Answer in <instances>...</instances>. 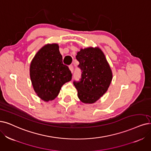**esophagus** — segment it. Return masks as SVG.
I'll return each instance as SVG.
<instances>
[{
    "instance_id": "esophagus-1",
    "label": "esophagus",
    "mask_w": 151,
    "mask_h": 151,
    "mask_svg": "<svg viewBox=\"0 0 151 151\" xmlns=\"http://www.w3.org/2000/svg\"><path fill=\"white\" fill-rule=\"evenodd\" d=\"M69 68L70 72L72 73V72H73V71H74V67H73V66H72V65H70L69 67Z\"/></svg>"
}]
</instances>
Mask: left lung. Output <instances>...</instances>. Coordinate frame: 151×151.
<instances>
[{
  "label": "left lung",
  "instance_id": "obj_1",
  "mask_svg": "<svg viewBox=\"0 0 151 151\" xmlns=\"http://www.w3.org/2000/svg\"><path fill=\"white\" fill-rule=\"evenodd\" d=\"M82 77L74 82L78 98L83 104H92L99 100L109 88L113 74L104 52L99 47L81 48L77 53Z\"/></svg>",
  "mask_w": 151,
  "mask_h": 151
}]
</instances>
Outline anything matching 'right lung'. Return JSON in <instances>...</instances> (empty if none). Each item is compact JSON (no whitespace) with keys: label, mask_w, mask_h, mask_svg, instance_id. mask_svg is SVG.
<instances>
[{"label":"right lung","mask_w":151,"mask_h":151,"mask_svg":"<svg viewBox=\"0 0 151 151\" xmlns=\"http://www.w3.org/2000/svg\"><path fill=\"white\" fill-rule=\"evenodd\" d=\"M57 43L46 44L38 50L29 65V76L35 93L47 102L55 99L61 87L72 79Z\"/></svg>","instance_id":"1"}]
</instances>
